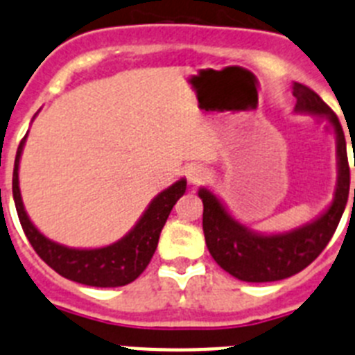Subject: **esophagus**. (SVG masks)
<instances>
[{
	"mask_svg": "<svg viewBox=\"0 0 355 355\" xmlns=\"http://www.w3.org/2000/svg\"><path fill=\"white\" fill-rule=\"evenodd\" d=\"M206 178H208V171H206L202 165H196V163H193V165H190V167L187 168V180L188 183L193 184V187L202 183Z\"/></svg>",
	"mask_w": 355,
	"mask_h": 355,
	"instance_id": "1",
	"label": "esophagus"
}]
</instances>
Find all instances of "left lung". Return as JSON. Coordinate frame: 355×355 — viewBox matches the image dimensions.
<instances>
[{"label":"left lung","instance_id":"1","mask_svg":"<svg viewBox=\"0 0 355 355\" xmlns=\"http://www.w3.org/2000/svg\"><path fill=\"white\" fill-rule=\"evenodd\" d=\"M293 96L297 97V114L322 115L331 122L336 135L338 180L332 202L324 211L311 222L290 231L259 233L236 220L209 188H199V197L205 206L202 231L209 254L220 268L245 283L281 281L311 265L336 231L349 200L350 168L347 142L336 114L306 85L293 83Z\"/></svg>","mask_w":355,"mask_h":355}]
</instances>
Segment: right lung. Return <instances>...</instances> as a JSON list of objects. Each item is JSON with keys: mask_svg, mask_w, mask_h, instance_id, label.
Here are the masks:
<instances>
[{"mask_svg": "<svg viewBox=\"0 0 355 355\" xmlns=\"http://www.w3.org/2000/svg\"><path fill=\"white\" fill-rule=\"evenodd\" d=\"M26 137L28 133L19 144L17 155H15L12 192H14L15 209H17L24 234L40 259L48 263L62 277L71 279L74 283L87 284V286L117 288L133 283L149 265L158 247L163 225L167 222L175 202L187 192V180L181 178L174 184L162 190L150 200L137 224L121 240L106 247H97V249H76V247L62 245L58 241L44 236L35 227V224L30 220L24 209L21 188H19V162H21V155L26 144Z\"/></svg>", "mask_w": 355, "mask_h": 355, "instance_id": "obj_1", "label": "right lung"}]
</instances>
